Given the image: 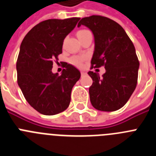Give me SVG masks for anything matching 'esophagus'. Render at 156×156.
<instances>
[{
  "instance_id": "1",
  "label": "esophagus",
  "mask_w": 156,
  "mask_h": 156,
  "mask_svg": "<svg viewBox=\"0 0 156 156\" xmlns=\"http://www.w3.org/2000/svg\"><path fill=\"white\" fill-rule=\"evenodd\" d=\"M86 73H85V72H81V76H85L86 75Z\"/></svg>"
}]
</instances>
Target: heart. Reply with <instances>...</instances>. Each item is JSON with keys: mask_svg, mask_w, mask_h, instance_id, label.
<instances>
[{"mask_svg": "<svg viewBox=\"0 0 156 156\" xmlns=\"http://www.w3.org/2000/svg\"><path fill=\"white\" fill-rule=\"evenodd\" d=\"M89 34H90V32L87 30H80L76 32V37H78L80 41L83 39L86 36L89 35ZM71 62L77 66H82L83 58H72Z\"/></svg>", "mask_w": 156, "mask_h": 156, "instance_id": "1", "label": "heart"}]
</instances>
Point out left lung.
Segmentation results:
<instances>
[{
	"mask_svg": "<svg viewBox=\"0 0 156 156\" xmlns=\"http://www.w3.org/2000/svg\"><path fill=\"white\" fill-rule=\"evenodd\" d=\"M81 25L94 37L91 69H105L102 77L98 73H87L93 80L89 88L90 102L100 111H116L127 102L137 86L139 61L133 44L120 25L107 17L83 18L77 27Z\"/></svg>",
	"mask_w": 156,
	"mask_h": 156,
	"instance_id": "1",
	"label": "left lung"
}]
</instances>
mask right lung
<instances>
[{
    "label": "right lung",
    "instance_id": "obj_1",
    "mask_svg": "<svg viewBox=\"0 0 156 156\" xmlns=\"http://www.w3.org/2000/svg\"><path fill=\"white\" fill-rule=\"evenodd\" d=\"M80 19L41 22L21 44L16 62L18 84L27 102L43 115H55L68 108L72 89L80 78L79 70L68 63L60 76L51 71L53 61L62 53L64 39Z\"/></svg>",
    "mask_w": 156,
    "mask_h": 156
}]
</instances>
